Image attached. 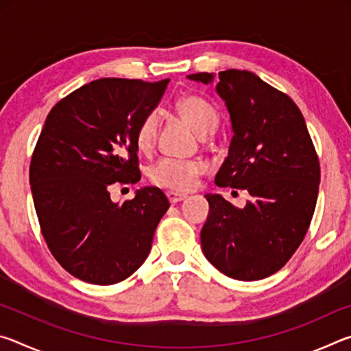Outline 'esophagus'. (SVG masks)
<instances>
[{
  "instance_id": "1",
  "label": "esophagus",
  "mask_w": 351,
  "mask_h": 351,
  "mask_svg": "<svg viewBox=\"0 0 351 351\" xmlns=\"http://www.w3.org/2000/svg\"><path fill=\"white\" fill-rule=\"evenodd\" d=\"M165 195H167V198H169V201H170V203H171V204H175V203H178V201H182L184 198H186V197H187V195H186V193L173 192V190H169V192H167V193H165Z\"/></svg>"
}]
</instances>
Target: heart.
I'll list each match as a JSON object with an SVG mask.
<instances>
[{
  "label": "heart",
  "mask_w": 351,
  "mask_h": 351,
  "mask_svg": "<svg viewBox=\"0 0 351 351\" xmlns=\"http://www.w3.org/2000/svg\"><path fill=\"white\" fill-rule=\"evenodd\" d=\"M176 110L201 136L210 134L219 125V111L210 100L197 94H189L176 102ZM159 127V116L156 111H148L141 119L134 133V141L139 150L147 152L156 141ZM207 171V164L201 159H175L162 158L153 165L150 178L159 187L187 192L197 186L198 178Z\"/></svg>",
  "instance_id": "1"
}]
</instances>
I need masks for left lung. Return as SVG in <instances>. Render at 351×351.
<instances>
[{"label":"left lung","mask_w":351,"mask_h":351,"mask_svg":"<svg viewBox=\"0 0 351 351\" xmlns=\"http://www.w3.org/2000/svg\"><path fill=\"white\" fill-rule=\"evenodd\" d=\"M187 77L213 80L209 73ZM217 93L234 138L215 184L247 190L251 199L239 209L221 195H206L210 210L201 247L228 277L260 280L282 269L305 239L317 201L319 158L299 106L260 77L221 71Z\"/></svg>","instance_id":"left-lung-1"}]
</instances>
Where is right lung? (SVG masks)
Here are the masks:
<instances>
[{
  "mask_svg": "<svg viewBox=\"0 0 351 351\" xmlns=\"http://www.w3.org/2000/svg\"><path fill=\"white\" fill-rule=\"evenodd\" d=\"M169 79H99L68 94L46 117L29 181L41 235L71 276L94 285L125 280L144 263L169 209L145 187L112 203V184L141 180L134 133Z\"/></svg>",
  "mask_w": 351,
  "mask_h": 351,
  "instance_id": "add662e5",
  "label": "right lung"
}]
</instances>
